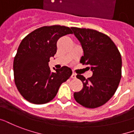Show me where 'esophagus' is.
I'll return each instance as SVG.
<instances>
[{
    "instance_id": "esophagus-1",
    "label": "esophagus",
    "mask_w": 134,
    "mask_h": 134,
    "mask_svg": "<svg viewBox=\"0 0 134 134\" xmlns=\"http://www.w3.org/2000/svg\"><path fill=\"white\" fill-rule=\"evenodd\" d=\"M76 78V74L74 73H72V75H71V78H73V79H74V78Z\"/></svg>"
}]
</instances>
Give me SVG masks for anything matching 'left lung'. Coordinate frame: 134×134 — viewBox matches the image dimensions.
I'll return each mask as SVG.
<instances>
[{"label": "left lung", "mask_w": 134, "mask_h": 134, "mask_svg": "<svg viewBox=\"0 0 134 134\" xmlns=\"http://www.w3.org/2000/svg\"><path fill=\"white\" fill-rule=\"evenodd\" d=\"M79 40L84 55L80 62L92 71L87 79L77 75L82 82L80 92H74L78 103L87 108H97L108 102L116 92L121 78V56L113 41L97 30L71 27Z\"/></svg>", "instance_id": "8db88e82"}]
</instances>
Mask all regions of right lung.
Masks as SVG:
<instances>
[{
	"instance_id": "1",
	"label": "right lung",
	"mask_w": 134,
	"mask_h": 134,
	"mask_svg": "<svg viewBox=\"0 0 134 134\" xmlns=\"http://www.w3.org/2000/svg\"><path fill=\"white\" fill-rule=\"evenodd\" d=\"M72 33L71 28L65 26H44L22 40L14 58V80L26 100L36 104L49 102L55 97L61 84L71 77V68L63 66L54 73L49 62L56 53L59 38Z\"/></svg>"
}]
</instances>
